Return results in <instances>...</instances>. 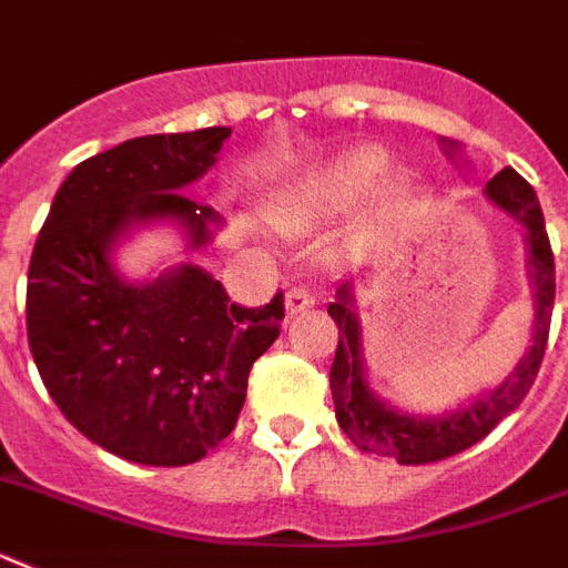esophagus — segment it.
<instances>
[{"label":"esophagus","mask_w":568,"mask_h":568,"mask_svg":"<svg viewBox=\"0 0 568 568\" xmlns=\"http://www.w3.org/2000/svg\"><path fill=\"white\" fill-rule=\"evenodd\" d=\"M312 306H314L312 288H306V285H294V288H288V294H285V312L300 314Z\"/></svg>","instance_id":"obj_1"}]
</instances>
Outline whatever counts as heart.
Masks as SVG:
<instances>
[{
  "instance_id": "b5f03b06",
  "label": "heart",
  "mask_w": 568,
  "mask_h": 568,
  "mask_svg": "<svg viewBox=\"0 0 568 568\" xmlns=\"http://www.w3.org/2000/svg\"><path fill=\"white\" fill-rule=\"evenodd\" d=\"M389 159L381 146H352L341 152L332 161L314 170L294 195H288L280 207L283 219L294 222L314 211H337V207H349L364 193L373 190L375 181L384 175Z\"/></svg>"
}]
</instances>
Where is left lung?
I'll return each mask as SVG.
<instances>
[{
	"mask_svg": "<svg viewBox=\"0 0 568 568\" xmlns=\"http://www.w3.org/2000/svg\"><path fill=\"white\" fill-rule=\"evenodd\" d=\"M485 193L490 202L526 227L528 274L535 285L531 349L497 389L485 393L465 409L438 418L407 416V413L389 409L387 404L378 402L366 384L364 357H361V326L352 312L349 283H343L337 288L335 303H328V314L337 323V352L332 373H328V384H332V398H335L337 424L361 450H375V454L395 459L398 465H427V462L462 454L476 442H483L526 398L540 373L546 343H549L551 308H555V254H551L540 202H537L535 187L511 166L499 170L485 184Z\"/></svg>",
	"mask_w": 568,
	"mask_h": 568,
	"instance_id": "8db88e82",
	"label": "left lung"
}]
</instances>
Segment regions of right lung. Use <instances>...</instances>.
Returning <instances> with one entry per match:
<instances>
[{"label":"right lung","mask_w":568,"mask_h":568,"mask_svg":"<svg viewBox=\"0 0 568 568\" xmlns=\"http://www.w3.org/2000/svg\"><path fill=\"white\" fill-rule=\"evenodd\" d=\"M227 138V126L144 135L85 159L57 190L28 265V346L42 384L85 438L138 465H193L225 442L251 366L285 317L283 292L245 308L195 265L132 285L109 260L141 222L175 219L193 247L211 240L216 211L181 190Z\"/></svg>","instance_id":"1"}]
</instances>
